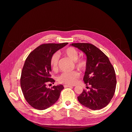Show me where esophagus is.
I'll return each instance as SVG.
<instances>
[{
	"label": "esophagus",
	"instance_id": "1",
	"mask_svg": "<svg viewBox=\"0 0 132 132\" xmlns=\"http://www.w3.org/2000/svg\"><path fill=\"white\" fill-rule=\"evenodd\" d=\"M64 88H68V87H72V86H70V85H64Z\"/></svg>",
	"mask_w": 132,
	"mask_h": 132
}]
</instances>
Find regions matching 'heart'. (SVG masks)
<instances>
[{
	"label": "heart",
	"instance_id": "obj_1",
	"mask_svg": "<svg viewBox=\"0 0 132 132\" xmlns=\"http://www.w3.org/2000/svg\"><path fill=\"white\" fill-rule=\"evenodd\" d=\"M63 53L71 60L75 62L76 67L81 70H84L87 66V61L85 59H78L79 53L78 51L72 47H68L65 48ZM59 60V55L58 53H54L51 58L50 65L52 69L54 71L58 69V63ZM80 77V73L78 71L73 70L70 72H64L59 77V81L60 83L73 85L75 84Z\"/></svg>",
	"mask_w": 132,
	"mask_h": 132
}]
</instances>
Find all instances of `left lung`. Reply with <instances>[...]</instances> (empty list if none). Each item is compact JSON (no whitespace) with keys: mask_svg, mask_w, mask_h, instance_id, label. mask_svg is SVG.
I'll list each match as a JSON object with an SVG mask.
<instances>
[{"mask_svg":"<svg viewBox=\"0 0 132 132\" xmlns=\"http://www.w3.org/2000/svg\"><path fill=\"white\" fill-rule=\"evenodd\" d=\"M87 56V66L84 81L91 85L90 91L84 90L78 97L79 102L93 110L106 106L114 96L117 79L116 72L109 58L104 53L90 43H72Z\"/></svg>","mask_w":132,"mask_h":132,"instance_id":"1","label":"left lung"}]
</instances>
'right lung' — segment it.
<instances>
[{
  "instance_id": "1",
  "label": "right lung",
  "mask_w": 132,
  "mask_h": 132,
  "mask_svg": "<svg viewBox=\"0 0 132 132\" xmlns=\"http://www.w3.org/2000/svg\"><path fill=\"white\" fill-rule=\"evenodd\" d=\"M68 43L43 44L34 49L28 55L23 67L20 85L24 97L28 103L35 109L45 110L57 101L62 85L46 88L48 82L54 84L51 78L52 71L50 60L52 56Z\"/></svg>"
}]
</instances>
